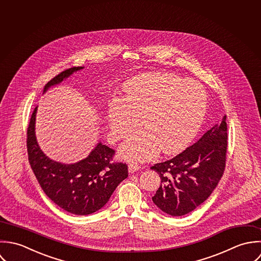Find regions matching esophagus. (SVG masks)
Masks as SVG:
<instances>
[{
	"instance_id": "esophagus-1",
	"label": "esophagus",
	"mask_w": 261,
	"mask_h": 261,
	"mask_svg": "<svg viewBox=\"0 0 261 261\" xmlns=\"http://www.w3.org/2000/svg\"><path fill=\"white\" fill-rule=\"evenodd\" d=\"M139 169H140V166L138 164H136V163H130L128 165V171L130 173H134V172H136Z\"/></svg>"
}]
</instances>
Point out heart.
<instances>
[{"label": "heart", "instance_id": "1", "mask_svg": "<svg viewBox=\"0 0 261 261\" xmlns=\"http://www.w3.org/2000/svg\"><path fill=\"white\" fill-rule=\"evenodd\" d=\"M207 93L197 82L168 72L146 73L124 87V98L108 106L110 130L115 140L126 138L120 148L128 161H147L161 151L175 154L194 140L205 120Z\"/></svg>", "mask_w": 261, "mask_h": 261}]
</instances>
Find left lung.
<instances>
[{"label": "left lung", "mask_w": 261, "mask_h": 261, "mask_svg": "<svg viewBox=\"0 0 261 261\" xmlns=\"http://www.w3.org/2000/svg\"><path fill=\"white\" fill-rule=\"evenodd\" d=\"M227 116L195 144L167 161L154 164L161 184L152 197L162 212L179 217L203 204L221 179L227 152Z\"/></svg>", "instance_id": "8db88e82"}]
</instances>
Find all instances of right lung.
Returning <instances> with one entry per match:
<instances>
[{
	"label": "right lung",
	"instance_id": "obj_1",
	"mask_svg": "<svg viewBox=\"0 0 261 261\" xmlns=\"http://www.w3.org/2000/svg\"><path fill=\"white\" fill-rule=\"evenodd\" d=\"M83 68L77 66L62 71L45 85L43 94ZM36 113L37 107L27 130V150L31 168L43 192L58 207L74 215H90L103 208L118 185L128 176L126 163L111 162L115 151L101 141L77 162L53 160L37 142Z\"/></svg>",
	"mask_w": 261,
	"mask_h": 261
}]
</instances>
